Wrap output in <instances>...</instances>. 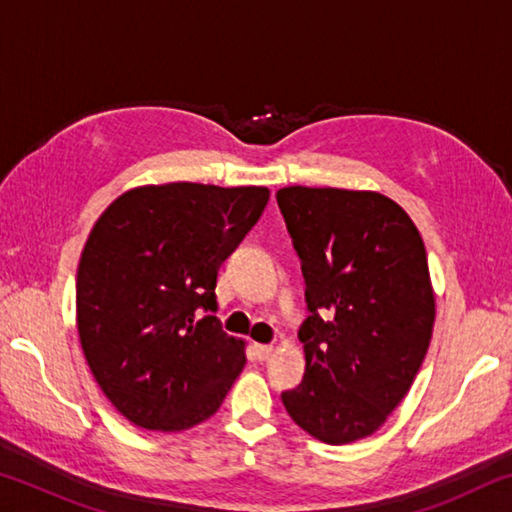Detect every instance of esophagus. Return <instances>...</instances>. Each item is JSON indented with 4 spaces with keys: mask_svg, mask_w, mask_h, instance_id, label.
Masks as SVG:
<instances>
[{
    "mask_svg": "<svg viewBox=\"0 0 512 512\" xmlns=\"http://www.w3.org/2000/svg\"><path fill=\"white\" fill-rule=\"evenodd\" d=\"M253 354H255L257 361H266L273 354V348H271V345H259L257 343V345H253Z\"/></svg>",
    "mask_w": 512,
    "mask_h": 512,
    "instance_id": "esophagus-1",
    "label": "esophagus"
}]
</instances>
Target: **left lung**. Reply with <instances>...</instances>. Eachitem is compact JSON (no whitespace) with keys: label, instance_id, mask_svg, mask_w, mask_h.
I'll return each instance as SVG.
<instances>
[{"label":"left lung","instance_id":"left-lung-1","mask_svg":"<svg viewBox=\"0 0 512 512\" xmlns=\"http://www.w3.org/2000/svg\"><path fill=\"white\" fill-rule=\"evenodd\" d=\"M305 277V377L282 404L327 445L375 433L429 350L433 291L418 228L375 192L284 187L275 194Z\"/></svg>","mask_w":512,"mask_h":512}]
</instances>
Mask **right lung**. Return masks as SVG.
Returning <instances> with one entry per match:
<instances>
[{
    "instance_id": "1",
    "label": "right lung",
    "mask_w": 512,
    "mask_h": 512,
    "mask_svg": "<svg viewBox=\"0 0 512 512\" xmlns=\"http://www.w3.org/2000/svg\"><path fill=\"white\" fill-rule=\"evenodd\" d=\"M266 203V187L146 185L94 223L76 273V325L103 395L137 427H194L244 370V343L214 316L216 273Z\"/></svg>"
}]
</instances>
